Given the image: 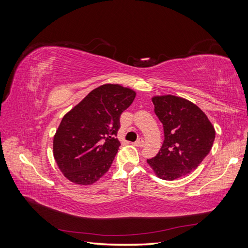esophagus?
Here are the masks:
<instances>
[{"mask_svg":"<svg viewBox=\"0 0 248 248\" xmlns=\"http://www.w3.org/2000/svg\"><path fill=\"white\" fill-rule=\"evenodd\" d=\"M144 145H145V141L142 139H139L136 142H134V146H137V147H142Z\"/></svg>","mask_w":248,"mask_h":248,"instance_id":"obj_1","label":"esophagus"}]
</instances>
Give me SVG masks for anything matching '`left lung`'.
I'll return each mask as SVG.
<instances>
[{"mask_svg": "<svg viewBox=\"0 0 248 248\" xmlns=\"http://www.w3.org/2000/svg\"><path fill=\"white\" fill-rule=\"evenodd\" d=\"M152 102L164 140L158 154L147 162L157 177L172 181L200 166L213 146L215 129L204 111L182 97L154 96Z\"/></svg>", "mask_w": 248, "mask_h": 248, "instance_id": "obj_1", "label": "left lung"}]
</instances>
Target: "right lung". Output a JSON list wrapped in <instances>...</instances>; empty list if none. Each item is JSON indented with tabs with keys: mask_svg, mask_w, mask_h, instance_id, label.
I'll return each instance as SVG.
<instances>
[{
	"mask_svg": "<svg viewBox=\"0 0 248 248\" xmlns=\"http://www.w3.org/2000/svg\"><path fill=\"white\" fill-rule=\"evenodd\" d=\"M137 93L118 84L94 89L63 117L52 142L63 175L74 184L91 185L106 174L118 152L120 116Z\"/></svg>",
	"mask_w": 248,
	"mask_h": 248,
	"instance_id": "obj_1",
	"label": "right lung"
}]
</instances>
